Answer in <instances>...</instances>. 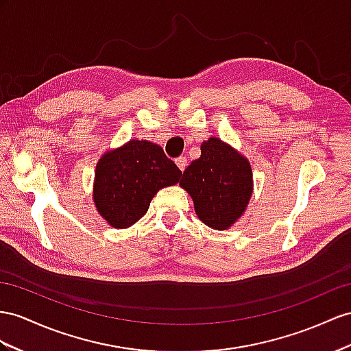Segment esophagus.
<instances>
[{
  "mask_svg": "<svg viewBox=\"0 0 351 351\" xmlns=\"http://www.w3.org/2000/svg\"><path fill=\"white\" fill-rule=\"evenodd\" d=\"M175 163H176V166L179 167V169H181L182 170V172H184V170H185V167H186V158L185 157H178L176 160H175Z\"/></svg>",
  "mask_w": 351,
  "mask_h": 351,
  "instance_id": "esophagus-1",
  "label": "esophagus"
}]
</instances>
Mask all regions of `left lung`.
Here are the masks:
<instances>
[{
	"mask_svg": "<svg viewBox=\"0 0 351 351\" xmlns=\"http://www.w3.org/2000/svg\"><path fill=\"white\" fill-rule=\"evenodd\" d=\"M202 156L184 170L181 185L197 217L213 230H227L247 208L254 190L249 160L219 138L202 143Z\"/></svg>",
	"mask_w": 351,
	"mask_h": 351,
	"instance_id": "8db88e82",
	"label": "left lung"
}]
</instances>
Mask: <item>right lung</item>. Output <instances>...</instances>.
I'll return each mask as SVG.
<instances>
[{
	"label": "right lung",
	"instance_id": "obj_1",
	"mask_svg": "<svg viewBox=\"0 0 351 351\" xmlns=\"http://www.w3.org/2000/svg\"><path fill=\"white\" fill-rule=\"evenodd\" d=\"M182 172L157 143L132 139L99 158L93 202L114 228H128L148 212L161 188L175 185Z\"/></svg>",
	"mask_w": 351,
	"mask_h": 351
}]
</instances>
